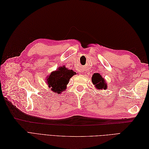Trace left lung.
<instances>
[{
    "label": "left lung",
    "mask_w": 149,
    "mask_h": 149,
    "mask_svg": "<svg viewBox=\"0 0 149 149\" xmlns=\"http://www.w3.org/2000/svg\"><path fill=\"white\" fill-rule=\"evenodd\" d=\"M92 82L94 85H95L96 89H106L107 85L104 79L101 75L99 73H94L92 77Z\"/></svg>",
    "instance_id": "1"
}]
</instances>
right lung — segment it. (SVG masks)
Here are the masks:
<instances>
[{"mask_svg":"<svg viewBox=\"0 0 149 149\" xmlns=\"http://www.w3.org/2000/svg\"><path fill=\"white\" fill-rule=\"evenodd\" d=\"M76 73L73 70L67 69L65 66L58 68V69L50 73L47 79L49 88L55 93L61 94L66 88L70 79Z\"/></svg>","mask_w":149,"mask_h":149,"instance_id":"1","label":"right lung"}]
</instances>
